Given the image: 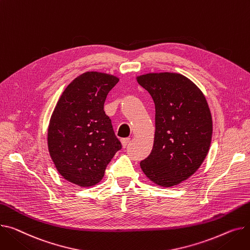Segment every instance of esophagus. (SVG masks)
<instances>
[{
    "mask_svg": "<svg viewBox=\"0 0 250 250\" xmlns=\"http://www.w3.org/2000/svg\"><path fill=\"white\" fill-rule=\"evenodd\" d=\"M129 139H124V140H122V145H123V147H125V146H127V145H128V143H129Z\"/></svg>",
    "mask_w": 250,
    "mask_h": 250,
    "instance_id": "esophagus-1",
    "label": "esophagus"
}]
</instances>
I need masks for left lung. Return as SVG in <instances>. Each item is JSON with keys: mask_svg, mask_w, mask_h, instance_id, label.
<instances>
[{"mask_svg": "<svg viewBox=\"0 0 250 250\" xmlns=\"http://www.w3.org/2000/svg\"><path fill=\"white\" fill-rule=\"evenodd\" d=\"M137 80L156 108L154 146L141 168L161 187L178 185L200 168L208 154L213 125L207 101L194 82L179 73H146Z\"/></svg>", "mask_w": 250, "mask_h": 250, "instance_id": "left-lung-1", "label": "left lung"}]
</instances>
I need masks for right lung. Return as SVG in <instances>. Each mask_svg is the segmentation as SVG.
<instances>
[{
    "label": "right lung",
    "instance_id": "add662e5",
    "mask_svg": "<svg viewBox=\"0 0 250 250\" xmlns=\"http://www.w3.org/2000/svg\"><path fill=\"white\" fill-rule=\"evenodd\" d=\"M120 78L88 71L61 94L48 126V149L58 173L79 187L102 181L122 144L105 114V98Z\"/></svg>",
    "mask_w": 250,
    "mask_h": 250
}]
</instances>
